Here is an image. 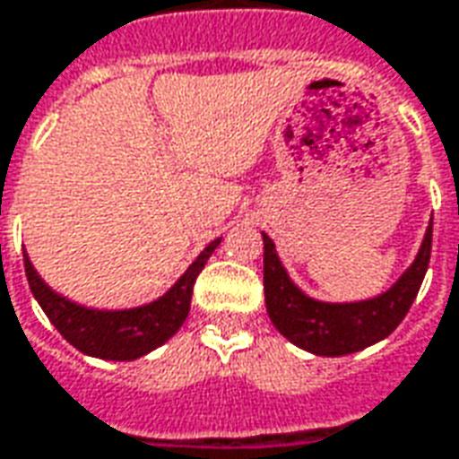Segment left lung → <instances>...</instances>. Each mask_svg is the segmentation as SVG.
<instances>
[{
  "mask_svg": "<svg viewBox=\"0 0 459 459\" xmlns=\"http://www.w3.org/2000/svg\"><path fill=\"white\" fill-rule=\"evenodd\" d=\"M432 251V223L415 263L383 296L360 303H320L288 278L273 240L263 233V290L271 323L288 341L316 355H348L387 338L408 316Z\"/></svg>",
  "mask_w": 459,
  "mask_h": 459,
  "instance_id": "obj_1",
  "label": "left lung"
}]
</instances>
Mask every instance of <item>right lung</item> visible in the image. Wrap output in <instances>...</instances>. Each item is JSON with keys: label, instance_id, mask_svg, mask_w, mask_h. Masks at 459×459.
<instances>
[{"label": "right lung", "instance_id": "1", "mask_svg": "<svg viewBox=\"0 0 459 459\" xmlns=\"http://www.w3.org/2000/svg\"><path fill=\"white\" fill-rule=\"evenodd\" d=\"M219 243L221 238L211 240L166 296L149 306L131 307V310H94V307L76 306L72 300L56 296L34 271L27 253H24V271H27L29 288L39 300L41 310L47 313L51 325L59 330L76 351L104 358V360H136L141 355L152 352L153 348L163 345L184 325L188 307H191L194 283L198 273L204 271L208 255L216 251Z\"/></svg>", "mask_w": 459, "mask_h": 459}]
</instances>
